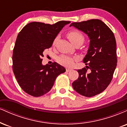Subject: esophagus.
<instances>
[{"label": "esophagus", "mask_w": 127, "mask_h": 127, "mask_svg": "<svg viewBox=\"0 0 127 127\" xmlns=\"http://www.w3.org/2000/svg\"><path fill=\"white\" fill-rule=\"evenodd\" d=\"M71 70H72V69H71V68H66V72H70Z\"/></svg>", "instance_id": "esophagus-1"}]
</instances>
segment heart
Listing matches in <instances>:
<instances>
[{
  "label": "heart",
  "instance_id": "1",
  "mask_svg": "<svg viewBox=\"0 0 127 127\" xmlns=\"http://www.w3.org/2000/svg\"><path fill=\"white\" fill-rule=\"evenodd\" d=\"M67 36L70 41L73 45H75L76 43H80L82 44L83 42L85 40V37L83 35L82 33L80 32L78 30H72L69 31L67 33ZM58 36L56 37L54 40L52 45H55L58 40ZM58 61L60 64L64 65H70L72 63L73 59L70 57L67 56V55H62L59 57Z\"/></svg>",
  "mask_w": 127,
  "mask_h": 127
}]
</instances>
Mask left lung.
Masks as SVG:
<instances>
[{
	"instance_id": "8db88e82",
	"label": "left lung",
	"mask_w": 127,
	"mask_h": 127,
	"mask_svg": "<svg viewBox=\"0 0 127 127\" xmlns=\"http://www.w3.org/2000/svg\"><path fill=\"white\" fill-rule=\"evenodd\" d=\"M88 34L90 44L84 59L86 67L78 70V79L73 88L87 97L101 93L108 87L117 64L116 43L113 32L98 19L75 22L70 24Z\"/></svg>"
}]
</instances>
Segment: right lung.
Returning a JSON list of instances; mask_svg holds the SVG:
<instances>
[{
    "label": "right lung",
    "mask_w": 127,
    "mask_h": 127,
    "mask_svg": "<svg viewBox=\"0 0 127 127\" xmlns=\"http://www.w3.org/2000/svg\"><path fill=\"white\" fill-rule=\"evenodd\" d=\"M70 23L32 22L18 33L13 50L12 69L19 85L29 95L37 97L48 93L57 77L65 72V68L56 62L43 65L42 57L63 27Z\"/></svg>",
    "instance_id": "right-lung-1"
}]
</instances>
